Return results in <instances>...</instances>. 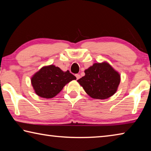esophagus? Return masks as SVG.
<instances>
[{
    "label": "esophagus",
    "instance_id": "esophagus-1",
    "mask_svg": "<svg viewBox=\"0 0 151 151\" xmlns=\"http://www.w3.org/2000/svg\"><path fill=\"white\" fill-rule=\"evenodd\" d=\"M75 76H76V79H77V80H78V79L81 78V75H78V74H76Z\"/></svg>",
    "mask_w": 151,
    "mask_h": 151
}]
</instances>
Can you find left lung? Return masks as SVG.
Masks as SVG:
<instances>
[{
  "instance_id": "8db88e82",
  "label": "left lung",
  "mask_w": 151,
  "mask_h": 151,
  "mask_svg": "<svg viewBox=\"0 0 151 151\" xmlns=\"http://www.w3.org/2000/svg\"><path fill=\"white\" fill-rule=\"evenodd\" d=\"M85 73L77 81L93 99H106L112 96L121 81L119 73L106 62L94 63L85 70Z\"/></svg>"
}]
</instances>
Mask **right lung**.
I'll return each mask as SVG.
<instances>
[{
	"mask_svg": "<svg viewBox=\"0 0 151 151\" xmlns=\"http://www.w3.org/2000/svg\"><path fill=\"white\" fill-rule=\"evenodd\" d=\"M76 78L69 70L64 72L55 65L44 66L31 78L36 94L40 97L50 99L62 91L66 84Z\"/></svg>",
	"mask_w": 151,
	"mask_h": 151,
	"instance_id": "add662e5",
	"label": "right lung"
}]
</instances>
